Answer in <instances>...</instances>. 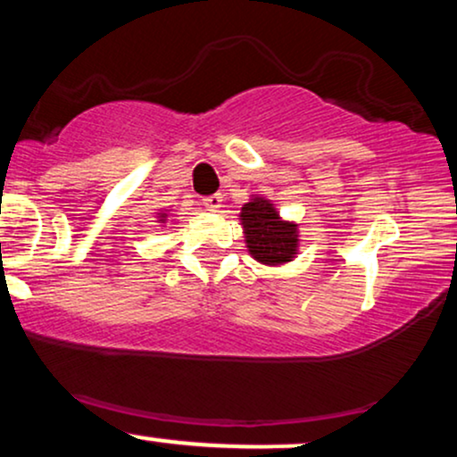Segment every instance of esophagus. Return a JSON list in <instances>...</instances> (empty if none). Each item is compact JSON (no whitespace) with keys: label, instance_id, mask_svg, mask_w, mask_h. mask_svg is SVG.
Listing matches in <instances>:
<instances>
[{"label":"esophagus","instance_id":"34e87169","mask_svg":"<svg viewBox=\"0 0 457 457\" xmlns=\"http://www.w3.org/2000/svg\"><path fill=\"white\" fill-rule=\"evenodd\" d=\"M204 206H206L208 211L219 212V208L223 206V197H221V195H211V197H206V199H204Z\"/></svg>","mask_w":457,"mask_h":457}]
</instances>
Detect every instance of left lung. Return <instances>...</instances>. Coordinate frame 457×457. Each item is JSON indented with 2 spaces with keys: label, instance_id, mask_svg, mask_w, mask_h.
Listing matches in <instances>:
<instances>
[{
  "label": "left lung",
  "instance_id": "8db88e82",
  "mask_svg": "<svg viewBox=\"0 0 457 457\" xmlns=\"http://www.w3.org/2000/svg\"><path fill=\"white\" fill-rule=\"evenodd\" d=\"M246 251L264 266L290 264L298 255V223L283 219L275 204L262 195H251L240 208Z\"/></svg>",
  "mask_w": 457,
  "mask_h": 457
}]
</instances>
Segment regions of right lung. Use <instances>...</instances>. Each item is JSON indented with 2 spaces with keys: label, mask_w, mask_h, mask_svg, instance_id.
Returning a JSON list of instances; mask_svg holds the SVG:
<instances>
[{
  "label": "right lung",
  "mask_w": 457,
  "mask_h": 457,
  "mask_svg": "<svg viewBox=\"0 0 457 457\" xmlns=\"http://www.w3.org/2000/svg\"><path fill=\"white\" fill-rule=\"evenodd\" d=\"M167 219H171V212H170V211H161V212H156V223L165 225V223H167Z\"/></svg>",
  "instance_id": "right-lung-1"
}]
</instances>
